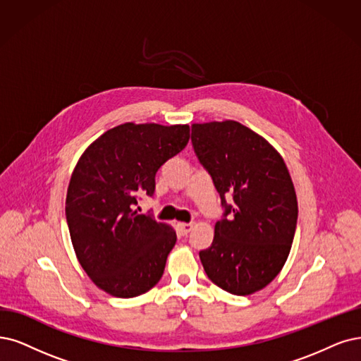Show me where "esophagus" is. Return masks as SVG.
I'll list each match as a JSON object with an SVG mask.
<instances>
[{"label":"esophagus","mask_w":361,"mask_h":361,"mask_svg":"<svg viewBox=\"0 0 361 361\" xmlns=\"http://www.w3.org/2000/svg\"><path fill=\"white\" fill-rule=\"evenodd\" d=\"M193 228V223H178V229L183 235H188Z\"/></svg>","instance_id":"esophagus-1"}]
</instances>
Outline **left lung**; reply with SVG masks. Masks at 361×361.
Returning a JSON list of instances; mask_svg holds the SVG:
<instances>
[{
	"label": "left lung",
	"mask_w": 361,
	"mask_h": 361,
	"mask_svg": "<svg viewBox=\"0 0 361 361\" xmlns=\"http://www.w3.org/2000/svg\"><path fill=\"white\" fill-rule=\"evenodd\" d=\"M192 142L226 208L199 257L216 286L252 295L281 272L295 238L298 197L288 168L272 144L235 120L193 123Z\"/></svg>",
	"instance_id": "8db88e82"
}]
</instances>
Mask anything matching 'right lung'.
<instances>
[{"mask_svg":"<svg viewBox=\"0 0 361 361\" xmlns=\"http://www.w3.org/2000/svg\"><path fill=\"white\" fill-rule=\"evenodd\" d=\"M189 138V125L128 122L93 141L71 173L65 214L77 260L114 298L144 295L164 275L176 229L138 214L137 197L153 195L157 169Z\"/></svg>","mask_w":361,"mask_h":361,"instance_id":"right-lung-1","label":"right lung"}]
</instances>
